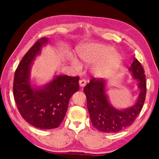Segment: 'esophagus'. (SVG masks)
Segmentation results:
<instances>
[{"label":"esophagus","instance_id":"34e87169","mask_svg":"<svg viewBox=\"0 0 159 159\" xmlns=\"http://www.w3.org/2000/svg\"><path fill=\"white\" fill-rule=\"evenodd\" d=\"M86 83H87V81L85 80L84 79H81L79 80V85H80V87H85L86 85Z\"/></svg>","mask_w":159,"mask_h":159}]
</instances>
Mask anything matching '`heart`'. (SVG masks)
I'll use <instances>...</instances> for the list:
<instances>
[{
    "mask_svg": "<svg viewBox=\"0 0 159 159\" xmlns=\"http://www.w3.org/2000/svg\"><path fill=\"white\" fill-rule=\"evenodd\" d=\"M77 55L83 62L93 65L91 72L94 76L100 79L111 75L122 63L123 57L116 52L113 46L99 43H87L79 47ZM74 67H79L78 61L74 59Z\"/></svg>",
    "mask_w": 159,
    "mask_h": 159,
    "instance_id": "obj_1",
    "label": "heart"
}]
</instances>
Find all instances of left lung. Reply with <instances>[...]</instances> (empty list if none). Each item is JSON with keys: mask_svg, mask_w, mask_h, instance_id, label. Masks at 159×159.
Masks as SVG:
<instances>
[{"mask_svg": "<svg viewBox=\"0 0 159 159\" xmlns=\"http://www.w3.org/2000/svg\"><path fill=\"white\" fill-rule=\"evenodd\" d=\"M132 79L137 81L139 93L136 102L126 109H117L109 102L107 80L92 79L84 87L87 105L94 128L103 133H117L133 123L142 109L146 95V76L142 66L136 58L129 68Z\"/></svg>", "mask_w": 159, "mask_h": 159, "instance_id": "left-lung-1", "label": "left lung"}]
</instances>
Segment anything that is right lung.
Wrapping results in <instances>:
<instances>
[{
	"label": "right lung",
	"mask_w": 159,
	"mask_h": 159,
	"mask_svg": "<svg viewBox=\"0 0 159 159\" xmlns=\"http://www.w3.org/2000/svg\"><path fill=\"white\" fill-rule=\"evenodd\" d=\"M42 38L25 54L15 72L13 96L22 117L32 126L40 129H52L61 123L67 112L71 96L79 89L78 76L55 75L43 85L32 83L33 61L48 43Z\"/></svg>",
	"instance_id": "1"
}]
</instances>
